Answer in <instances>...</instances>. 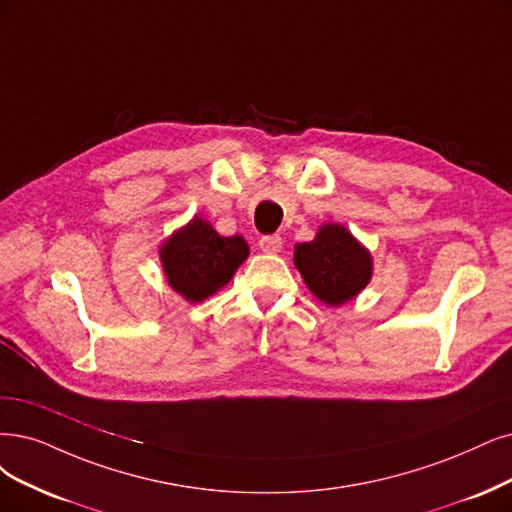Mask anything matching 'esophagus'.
I'll return each instance as SVG.
<instances>
[{"instance_id":"esophagus-1","label":"esophagus","mask_w":512,"mask_h":512,"mask_svg":"<svg viewBox=\"0 0 512 512\" xmlns=\"http://www.w3.org/2000/svg\"><path fill=\"white\" fill-rule=\"evenodd\" d=\"M259 246L263 253H278L282 249V238L278 234H272V236H263L259 240Z\"/></svg>"}]
</instances>
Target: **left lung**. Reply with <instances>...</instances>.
I'll use <instances>...</instances> for the list:
<instances>
[{
    "mask_svg": "<svg viewBox=\"0 0 512 512\" xmlns=\"http://www.w3.org/2000/svg\"><path fill=\"white\" fill-rule=\"evenodd\" d=\"M295 268L329 306L346 304L371 278V257L342 225L320 227L312 242L295 246Z\"/></svg>",
    "mask_w": 512,
    "mask_h": 512,
    "instance_id": "left-lung-1",
    "label": "left lung"
}]
</instances>
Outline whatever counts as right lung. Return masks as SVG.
Listing matches in <instances>:
<instances>
[{
    "label": "right lung",
    "mask_w": 512,
    "mask_h": 512,
    "mask_svg": "<svg viewBox=\"0 0 512 512\" xmlns=\"http://www.w3.org/2000/svg\"><path fill=\"white\" fill-rule=\"evenodd\" d=\"M166 278L189 301H202L232 280L249 246L240 238H223L202 219H194L170 238L160 253Z\"/></svg>",
    "instance_id": "right-lung-1"
}]
</instances>
